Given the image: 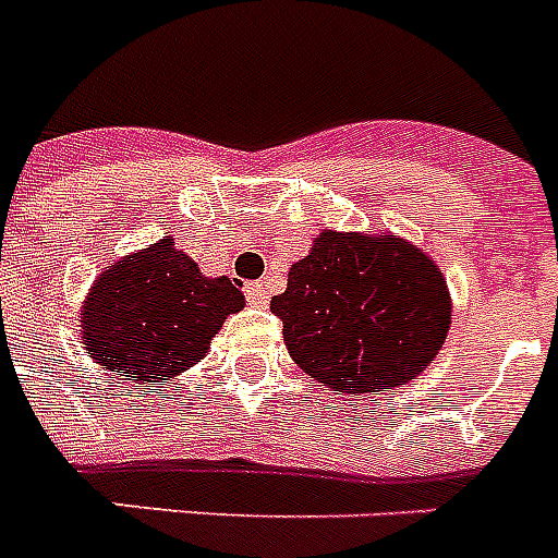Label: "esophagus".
<instances>
[{
    "label": "esophagus",
    "mask_w": 558,
    "mask_h": 558,
    "mask_svg": "<svg viewBox=\"0 0 558 558\" xmlns=\"http://www.w3.org/2000/svg\"><path fill=\"white\" fill-rule=\"evenodd\" d=\"M243 292H246V301L252 303V306H269V289H266L264 283H248Z\"/></svg>",
    "instance_id": "1"
}]
</instances>
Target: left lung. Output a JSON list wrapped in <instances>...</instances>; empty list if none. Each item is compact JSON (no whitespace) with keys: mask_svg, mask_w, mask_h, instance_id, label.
Here are the masks:
<instances>
[{"mask_svg":"<svg viewBox=\"0 0 558 558\" xmlns=\"http://www.w3.org/2000/svg\"><path fill=\"white\" fill-rule=\"evenodd\" d=\"M283 341L303 373L338 392H387L441 350L450 292L438 266L396 234L326 229L271 298Z\"/></svg>","mask_w":558,"mask_h":558,"instance_id":"8db88e82","label":"left lung"}]
</instances>
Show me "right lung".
I'll return each mask as SVG.
<instances>
[{"label":"right lung","mask_w":558,"mask_h":558,"mask_svg":"<svg viewBox=\"0 0 558 558\" xmlns=\"http://www.w3.org/2000/svg\"><path fill=\"white\" fill-rule=\"evenodd\" d=\"M243 303L232 280L203 278L192 257L162 238L99 275L83 310L85 350L129 381H169L206 355Z\"/></svg>","instance_id":"1"}]
</instances>
